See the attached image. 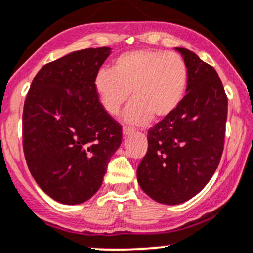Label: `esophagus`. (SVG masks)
<instances>
[{"instance_id": "1", "label": "esophagus", "mask_w": 253, "mask_h": 253, "mask_svg": "<svg viewBox=\"0 0 253 253\" xmlns=\"http://www.w3.org/2000/svg\"><path fill=\"white\" fill-rule=\"evenodd\" d=\"M131 133H133V128H131V127L125 126L124 128H122V134H124L125 137H126V135H128V134H131Z\"/></svg>"}]
</instances>
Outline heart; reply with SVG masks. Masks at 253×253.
I'll return each mask as SVG.
<instances>
[{"mask_svg": "<svg viewBox=\"0 0 253 253\" xmlns=\"http://www.w3.org/2000/svg\"><path fill=\"white\" fill-rule=\"evenodd\" d=\"M188 68L178 53L135 49L115 58L110 73L99 71L94 91L103 109L118 115L131 93V104L124 114L128 124L144 125L169 115L185 94Z\"/></svg>", "mask_w": 253, "mask_h": 253, "instance_id": "obj_1", "label": "heart"}]
</instances>
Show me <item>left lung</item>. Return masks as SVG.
<instances>
[{"label": "left lung", "instance_id": "obj_1", "mask_svg": "<svg viewBox=\"0 0 253 253\" xmlns=\"http://www.w3.org/2000/svg\"><path fill=\"white\" fill-rule=\"evenodd\" d=\"M188 68L187 94L148 131V151L137 169L153 200L178 205L204 189L224 147L228 98L217 71L195 53L177 47Z\"/></svg>", "mask_w": 253, "mask_h": 253}]
</instances>
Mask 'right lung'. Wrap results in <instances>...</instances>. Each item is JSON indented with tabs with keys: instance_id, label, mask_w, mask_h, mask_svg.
<instances>
[{
	"instance_id": "right-lung-1",
	"label": "right lung",
	"mask_w": 253,
	"mask_h": 253,
	"mask_svg": "<svg viewBox=\"0 0 253 253\" xmlns=\"http://www.w3.org/2000/svg\"><path fill=\"white\" fill-rule=\"evenodd\" d=\"M109 47L73 52L41 68L23 111V149L30 173L65 205L91 199L122 142L121 125L103 109L94 79Z\"/></svg>"
}]
</instances>
